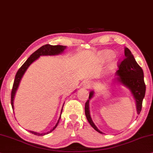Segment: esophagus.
Listing matches in <instances>:
<instances>
[{
    "mask_svg": "<svg viewBox=\"0 0 153 153\" xmlns=\"http://www.w3.org/2000/svg\"><path fill=\"white\" fill-rule=\"evenodd\" d=\"M82 86L84 88H90L91 87V83H90V82L89 81H85L82 84Z\"/></svg>",
    "mask_w": 153,
    "mask_h": 153,
    "instance_id": "obj_1",
    "label": "esophagus"
}]
</instances>
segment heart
<instances>
[{"label": "heart", "mask_w": 153, "mask_h": 153, "mask_svg": "<svg viewBox=\"0 0 153 153\" xmlns=\"http://www.w3.org/2000/svg\"><path fill=\"white\" fill-rule=\"evenodd\" d=\"M112 56H113V53H112L111 51L105 50L101 53L100 55H99V59H100V61L101 63H103V62H105V61L110 59ZM114 67V63H110V69H112Z\"/></svg>", "instance_id": "obj_1"}]
</instances>
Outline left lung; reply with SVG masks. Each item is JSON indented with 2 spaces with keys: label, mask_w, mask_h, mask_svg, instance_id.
<instances>
[{
  "label": "left lung",
  "mask_w": 153,
  "mask_h": 153,
  "mask_svg": "<svg viewBox=\"0 0 153 153\" xmlns=\"http://www.w3.org/2000/svg\"><path fill=\"white\" fill-rule=\"evenodd\" d=\"M124 58L118 64L119 70H117V81H118L126 87L129 88L136 101L137 113H140L142 108L143 99L146 93V84L143 79V72L142 68L138 65L134 59L133 55L128 48L124 49ZM94 92H90L89 99L93 97ZM85 114L88 122L95 130L102 134L97 126L94 125L90 114L89 100L85 102Z\"/></svg>",
  "instance_id": "left-lung-1"
}]
</instances>
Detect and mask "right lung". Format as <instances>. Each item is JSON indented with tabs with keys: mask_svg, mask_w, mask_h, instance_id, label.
Here are the masks:
<instances>
[{
	"mask_svg": "<svg viewBox=\"0 0 153 153\" xmlns=\"http://www.w3.org/2000/svg\"><path fill=\"white\" fill-rule=\"evenodd\" d=\"M65 48H66V46L51 45L50 44H47V45H43L42 47L39 48L38 50L35 51V52L33 53L30 57H29V58L27 59V61L23 63V65L19 68V70H18V72H16V76H15L14 84H13V87L12 90V93H11V104H12V109H14V99L15 94H16V92L18 89V87H19V85L20 81H21V78L23 77L24 73L25 72L26 70L27 69L29 66H30L35 60H36L40 56H44V55H56V54H61V52H63ZM62 110H63V108H62L61 110V113H62ZM60 119H61V116L59 117V120L57 121L56 124L55 125L54 127L50 131L46 132V133H38V132H33V131H30V132L31 133L34 134L35 135H37V136H43L45 135V134H47L48 133H50V132H52L53 130L56 128V126L59 124Z\"/></svg>",
	"mask_w": 153,
	"mask_h": 153,
	"instance_id": "right-lung-1",
	"label": "right lung"
}]
</instances>
